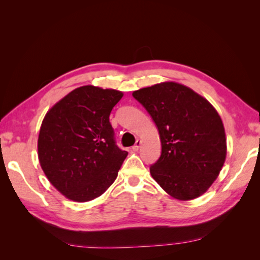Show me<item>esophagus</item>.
<instances>
[{"instance_id":"34e87169","label":"esophagus","mask_w":260,"mask_h":260,"mask_svg":"<svg viewBox=\"0 0 260 260\" xmlns=\"http://www.w3.org/2000/svg\"><path fill=\"white\" fill-rule=\"evenodd\" d=\"M141 143H142V142H141V140H137L136 144L132 146V151H133V152H137L138 149L140 148V146H141Z\"/></svg>"}]
</instances>
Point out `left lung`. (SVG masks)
<instances>
[{"label":"left lung","instance_id":"left-lung-1","mask_svg":"<svg viewBox=\"0 0 260 260\" xmlns=\"http://www.w3.org/2000/svg\"><path fill=\"white\" fill-rule=\"evenodd\" d=\"M159 132L161 154L149 171L170 196L190 201L217 179L226 155L221 118L209 102L187 86L162 82L132 93Z\"/></svg>","mask_w":260,"mask_h":260}]
</instances>
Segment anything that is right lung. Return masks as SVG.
Masks as SVG:
<instances>
[{
	"label": "right lung",
	"instance_id": "add662e5",
	"mask_svg": "<svg viewBox=\"0 0 260 260\" xmlns=\"http://www.w3.org/2000/svg\"><path fill=\"white\" fill-rule=\"evenodd\" d=\"M122 92L84 85L46 113L38 139V156L46 178L67 199L99 198L118 176L128 152L117 146L109 122Z\"/></svg>",
	"mask_w": 260,
	"mask_h": 260
}]
</instances>
